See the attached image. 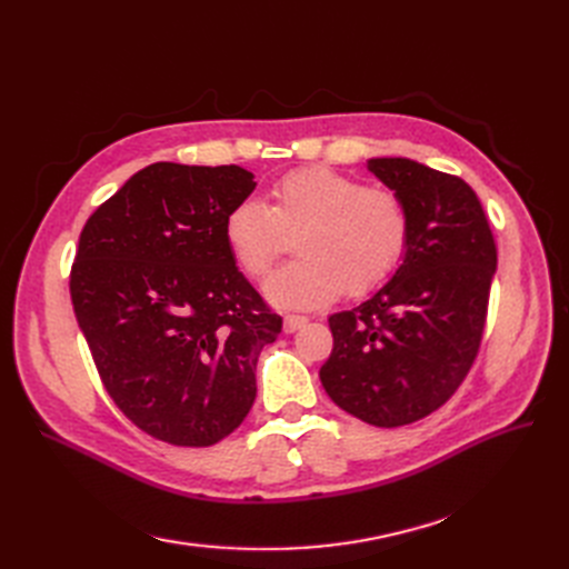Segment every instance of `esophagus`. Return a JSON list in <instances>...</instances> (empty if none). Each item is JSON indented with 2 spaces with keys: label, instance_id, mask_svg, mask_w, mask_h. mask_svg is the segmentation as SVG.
Masks as SVG:
<instances>
[{
  "label": "esophagus",
  "instance_id": "1",
  "mask_svg": "<svg viewBox=\"0 0 569 569\" xmlns=\"http://www.w3.org/2000/svg\"><path fill=\"white\" fill-rule=\"evenodd\" d=\"M308 322V318L306 316H299V313H289L287 318H284V332L287 335H291V332H297V330H301V327Z\"/></svg>",
  "mask_w": 569,
  "mask_h": 569
}]
</instances>
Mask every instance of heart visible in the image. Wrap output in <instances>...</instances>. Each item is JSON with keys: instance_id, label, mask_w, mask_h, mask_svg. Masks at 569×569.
I'll return each mask as SVG.
<instances>
[{"instance_id": "obj_1", "label": "heart", "mask_w": 569, "mask_h": 569, "mask_svg": "<svg viewBox=\"0 0 569 569\" xmlns=\"http://www.w3.org/2000/svg\"><path fill=\"white\" fill-rule=\"evenodd\" d=\"M270 206L234 203L226 216V242L251 278H266L299 234L301 258L272 274L270 301L311 308L349 295H368L401 266L410 239L408 206L389 187L330 168H301L270 189Z\"/></svg>"}]
</instances>
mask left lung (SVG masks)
I'll use <instances>...</instances> for the list:
<instances>
[{"label": "left lung", "mask_w": 569, "mask_h": 569, "mask_svg": "<svg viewBox=\"0 0 569 569\" xmlns=\"http://www.w3.org/2000/svg\"><path fill=\"white\" fill-rule=\"evenodd\" d=\"M368 168L408 206L403 263L368 301L330 316L327 396L358 420L401 427L451 399L487 325L496 242L475 189L410 159Z\"/></svg>", "instance_id": "1"}]
</instances>
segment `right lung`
<instances>
[{
    "instance_id": "add662e5",
    "label": "right lung",
    "mask_w": 569,
    "mask_h": 569,
    "mask_svg": "<svg viewBox=\"0 0 569 569\" xmlns=\"http://www.w3.org/2000/svg\"><path fill=\"white\" fill-rule=\"evenodd\" d=\"M239 166L151 163L88 218L71 268L80 330L113 403L173 446H213L256 399L282 318L234 266L226 216L253 192Z\"/></svg>"
}]
</instances>
